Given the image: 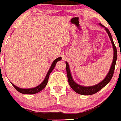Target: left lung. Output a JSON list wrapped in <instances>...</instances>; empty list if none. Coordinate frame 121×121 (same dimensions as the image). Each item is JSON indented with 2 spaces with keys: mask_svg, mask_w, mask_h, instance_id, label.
Segmentation results:
<instances>
[{
  "mask_svg": "<svg viewBox=\"0 0 121 121\" xmlns=\"http://www.w3.org/2000/svg\"><path fill=\"white\" fill-rule=\"evenodd\" d=\"M99 25L101 26L102 27H105L106 31L108 33V35L109 36V39H110L112 43V44L113 49V61L112 63L111 67L110 69H109V72H108V74L106 76V77L102 80L101 82H100L99 83L95 85H93V86H82V85H80L79 84H77L75 81L73 80V78L71 77V74L70 69H69V65H68L67 62H65V64H66V70H67V78H68V83H69V85L71 87V88L75 91L77 93L81 95H92L94 94L97 93V92H98L99 90H101L102 88L104 87L109 81L111 80L112 77L113 76V73H114V69L115 67V64H116V61H117V48L115 47V45L114 43H113L112 37L110 31L108 30L107 28H106L102 24H100Z\"/></svg>",
  "mask_w": 121,
  "mask_h": 121,
  "instance_id": "8db88e82",
  "label": "left lung"
}]
</instances>
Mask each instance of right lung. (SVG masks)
I'll list each match as a JSON object with an SVG mask.
<instances>
[{"instance_id":"obj_1","label":"right lung","mask_w":121,"mask_h":121,"mask_svg":"<svg viewBox=\"0 0 121 121\" xmlns=\"http://www.w3.org/2000/svg\"><path fill=\"white\" fill-rule=\"evenodd\" d=\"M61 60V57H58V58L54 60V61L53 63H52V65H51L50 67V68L49 70H48V73H47V75H46L44 81H43L40 85L36 86V87L32 88H19L17 87V86H16V85H14V84H12V82H11V83H12V85L15 88L16 90L17 91H18L19 92H20V93L22 94H34L37 93V92L41 91V90H43V89L46 87V85H47V82H48L50 74V73H52V71H53L54 68L56 66V63H57V62Z\"/></svg>"}]
</instances>
